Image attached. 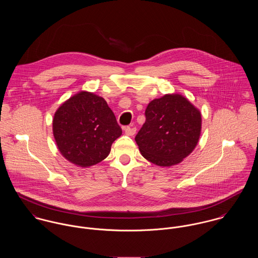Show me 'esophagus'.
Returning a JSON list of instances; mask_svg holds the SVG:
<instances>
[{
	"mask_svg": "<svg viewBox=\"0 0 258 258\" xmlns=\"http://www.w3.org/2000/svg\"><path fill=\"white\" fill-rule=\"evenodd\" d=\"M125 131V134L128 135V136H133L135 133H136V128L135 127H125L124 129Z\"/></svg>",
	"mask_w": 258,
	"mask_h": 258,
	"instance_id": "obj_1",
	"label": "esophagus"
}]
</instances>
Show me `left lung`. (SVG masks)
Returning <instances> with one entry per match:
<instances>
[{
  "label": "left lung",
  "mask_w": 258,
  "mask_h": 258,
  "mask_svg": "<svg viewBox=\"0 0 258 258\" xmlns=\"http://www.w3.org/2000/svg\"><path fill=\"white\" fill-rule=\"evenodd\" d=\"M145 116L135 141L149 162L171 167L181 163L197 146L202 114L183 95L166 94L152 100Z\"/></svg>",
  "instance_id": "obj_1"
}]
</instances>
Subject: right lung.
Masks as SVG:
<instances>
[{
  "instance_id": "add662e5",
  "label": "right lung",
  "mask_w": 258,
  "mask_h": 258,
  "mask_svg": "<svg viewBox=\"0 0 258 258\" xmlns=\"http://www.w3.org/2000/svg\"><path fill=\"white\" fill-rule=\"evenodd\" d=\"M52 132L60 154L79 167L104 160L122 130L104 98L80 91L55 111Z\"/></svg>"
}]
</instances>
